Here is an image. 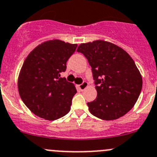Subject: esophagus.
<instances>
[{"label": "esophagus", "instance_id": "esophagus-1", "mask_svg": "<svg viewBox=\"0 0 157 157\" xmlns=\"http://www.w3.org/2000/svg\"><path fill=\"white\" fill-rule=\"evenodd\" d=\"M87 86H88V83H87V82H86V81H83V83H81V84L78 85L79 89H80L81 91L84 90L86 89V88L87 87Z\"/></svg>", "mask_w": 157, "mask_h": 157}]
</instances>
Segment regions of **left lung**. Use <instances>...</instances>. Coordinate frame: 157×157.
Wrapping results in <instances>:
<instances>
[{
  "label": "left lung",
  "mask_w": 157,
  "mask_h": 157,
  "mask_svg": "<svg viewBox=\"0 0 157 157\" xmlns=\"http://www.w3.org/2000/svg\"><path fill=\"white\" fill-rule=\"evenodd\" d=\"M92 68L97 98L87 103L90 112L105 121L125 115L137 101L143 80L132 57L120 47L104 40L81 44L77 50Z\"/></svg>",
  "instance_id": "left-lung-1"
}]
</instances>
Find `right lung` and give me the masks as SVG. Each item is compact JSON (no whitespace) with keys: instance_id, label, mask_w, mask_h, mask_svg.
Returning <instances> with one entry per match:
<instances>
[{"instance_id":"obj_1","label":"right lung","mask_w":157,"mask_h":157,"mask_svg":"<svg viewBox=\"0 0 157 157\" xmlns=\"http://www.w3.org/2000/svg\"><path fill=\"white\" fill-rule=\"evenodd\" d=\"M77 44L60 40L45 41L24 60L18 77L21 100L32 113L48 121L63 117L71 110L75 86L60 77Z\"/></svg>"}]
</instances>
